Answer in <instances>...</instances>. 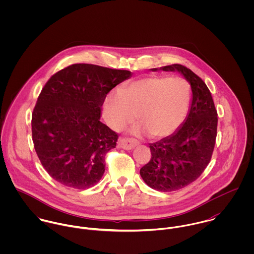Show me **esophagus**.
<instances>
[{
  "mask_svg": "<svg viewBox=\"0 0 254 254\" xmlns=\"http://www.w3.org/2000/svg\"><path fill=\"white\" fill-rule=\"evenodd\" d=\"M138 144V142L134 139H130V138H122L119 140L118 145L120 147L124 148V149H132L133 147H135Z\"/></svg>",
  "mask_w": 254,
  "mask_h": 254,
  "instance_id": "34e87169",
  "label": "esophagus"
}]
</instances>
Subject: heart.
Masks as SVG:
<instances>
[{
    "label": "heart",
    "mask_w": 254,
    "mask_h": 254,
    "mask_svg": "<svg viewBox=\"0 0 254 254\" xmlns=\"http://www.w3.org/2000/svg\"><path fill=\"white\" fill-rule=\"evenodd\" d=\"M190 100L188 82L182 77L154 75L131 82L106 98L104 113L109 126L118 131L137 117V134L151 138L170 134L181 124Z\"/></svg>",
    "instance_id": "obj_1"
}]
</instances>
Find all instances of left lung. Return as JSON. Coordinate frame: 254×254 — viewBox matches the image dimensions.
<instances>
[{"label": "left lung", "instance_id": "obj_1", "mask_svg": "<svg viewBox=\"0 0 254 254\" xmlns=\"http://www.w3.org/2000/svg\"><path fill=\"white\" fill-rule=\"evenodd\" d=\"M159 69L177 70L187 79L190 107L186 120L172 135L149 144L151 157L140 174L151 189L173 191L195 181L210 162L217 136V110L209 89L195 73L178 64Z\"/></svg>", "mask_w": 254, "mask_h": 254}]
</instances>
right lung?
I'll list each match as a JSON object with an SVG mask.
<instances>
[{
  "label": "right lung",
  "instance_id": "add662e5",
  "mask_svg": "<svg viewBox=\"0 0 254 254\" xmlns=\"http://www.w3.org/2000/svg\"><path fill=\"white\" fill-rule=\"evenodd\" d=\"M131 76L128 70L75 64L46 83L32 113V140L54 180L85 190L102 179L118 134L100 121L101 110L109 92Z\"/></svg>",
  "mask_w": 254,
  "mask_h": 254
}]
</instances>
